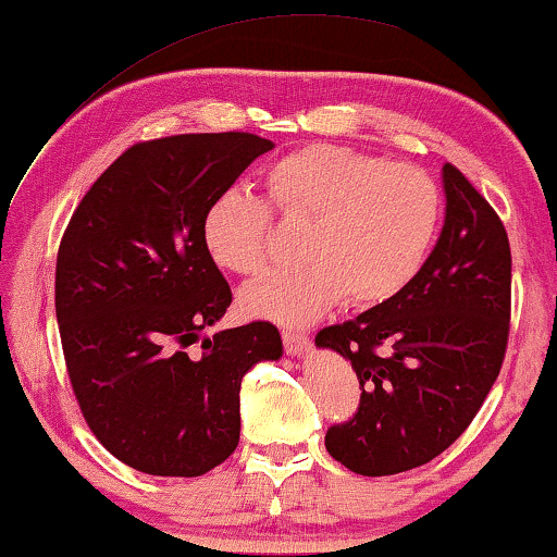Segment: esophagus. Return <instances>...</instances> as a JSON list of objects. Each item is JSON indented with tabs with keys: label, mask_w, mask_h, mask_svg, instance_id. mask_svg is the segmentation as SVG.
Instances as JSON below:
<instances>
[{
	"label": "esophagus",
	"mask_w": 557,
	"mask_h": 557,
	"mask_svg": "<svg viewBox=\"0 0 557 557\" xmlns=\"http://www.w3.org/2000/svg\"><path fill=\"white\" fill-rule=\"evenodd\" d=\"M282 342H285L287 355H293V357L305 355V351L312 347V342H310V337H307V334L293 332V330H282Z\"/></svg>",
	"instance_id": "1"
}]
</instances>
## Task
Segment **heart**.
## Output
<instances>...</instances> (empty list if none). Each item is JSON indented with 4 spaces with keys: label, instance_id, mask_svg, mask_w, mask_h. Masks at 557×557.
<instances>
[{
    "label": "heart",
    "instance_id": "b5f03b06",
    "mask_svg": "<svg viewBox=\"0 0 557 557\" xmlns=\"http://www.w3.org/2000/svg\"><path fill=\"white\" fill-rule=\"evenodd\" d=\"M270 206L307 225L295 272H272L240 293L252 317L305 326L347 295L351 305H379L419 275L441 223L438 183L409 163L314 144L280 158L268 175ZM202 243L223 270L255 275L272 255L268 202L225 190L202 218Z\"/></svg>",
    "mask_w": 557,
    "mask_h": 557
}]
</instances>
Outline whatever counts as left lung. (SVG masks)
<instances>
[{
	"label": "left lung",
	"mask_w": 557,
	"mask_h": 557,
	"mask_svg": "<svg viewBox=\"0 0 557 557\" xmlns=\"http://www.w3.org/2000/svg\"><path fill=\"white\" fill-rule=\"evenodd\" d=\"M444 190V231L419 275L314 337L349 359L359 379L357 413L324 436L330 456L359 475L411 471L444 454L479 413L506 357L508 233L451 163Z\"/></svg>",
	"instance_id": "8db88e82"
}]
</instances>
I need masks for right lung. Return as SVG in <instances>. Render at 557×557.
I'll return each mask as SVG.
<instances>
[{
  "label": "right lung",
  "mask_w": 557,
  "mask_h": 557,
  "mask_svg": "<svg viewBox=\"0 0 557 557\" xmlns=\"http://www.w3.org/2000/svg\"><path fill=\"white\" fill-rule=\"evenodd\" d=\"M272 148L243 131L144 140L69 220L54 289L66 372L88 429L131 469L193 479L223 463L240 441L243 376L282 357L270 322L202 337L233 302L202 218Z\"/></svg>",
  "instance_id": "1"
}]
</instances>
